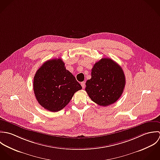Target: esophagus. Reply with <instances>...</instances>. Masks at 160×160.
<instances>
[{
	"mask_svg": "<svg viewBox=\"0 0 160 160\" xmlns=\"http://www.w3.org/2000/svg\"><path fill=\"white\" fill-rule=\"evenodd\" d=\"M81 85H82V88H85V82H82V83H81Z\"/></svg>",
	"mask_w": 160,
	"mask_h": 160,
	"instance_id": "obj_1",
	"label": "esophagus"
}]
</instances>
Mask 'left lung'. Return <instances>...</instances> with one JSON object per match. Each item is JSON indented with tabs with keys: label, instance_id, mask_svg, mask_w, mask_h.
I'll use <instances>...</instances> for the list:
<instances>
[{
	"label": "left lung",
	"instance_id": "obj_1",
	"mask_svg": "<svg viewBox=\"0 0 160 160\" xmlns=\"http://www.w3.org/2000/svg\"><path fill=\"white\" fill-rule=\"evenodd\" d=\"M125 85V75L121 66L111 59L102 58L93 65L85 90L93 101L107 106L121 96Z\"/></svg>",
	"mask_w": 160,
	"mask_h": 160
}]
</instances>
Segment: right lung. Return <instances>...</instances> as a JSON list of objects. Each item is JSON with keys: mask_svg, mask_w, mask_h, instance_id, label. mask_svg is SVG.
Listing matches in <instances>:
<instances>
[{"mask_svg": "<svg viewBox=\"0 0 160 160\" xmlns=\"http://www.w3.org/2000/svg\"><path fill=\"white\" fill-rule=\"evenodd\" d=\"M82 88L75 77L66 70L61 59L47 61L34 77L36 98L42 107L51 112L62 109L74 93Z\"/></svg>", "mask_w": 160, "mask_h": 160, "instance_id": "1", "label": "right lung"}]
</instances>
